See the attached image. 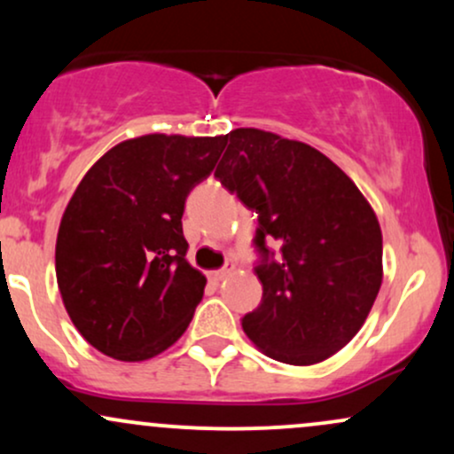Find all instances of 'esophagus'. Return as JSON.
Returning <instances> with one entry per match:
<instances>
[{
    "mask_svg": "<svg viewBox=\"0 0 454 454\" xmlns=\"http://www.w3.org/2000/svg\"><path fill=\"white\" fill-rule=\"evenodd\" d=\"M232 270H234V262H226V264H223V267H222L220 270H213V273H211V278L215 279V281H222L223 278H228V275H231Z\"/></svg>",
    "mask_w": 454,
    "mask_h": 454,
    "instance_id": "obj_1",
    "label": "esophagus"
}]
</instances>
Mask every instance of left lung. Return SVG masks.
<instances>
[{"label":"left lung","mask_w":454,"mask_h":454,"mask_svg":"<svg viewBox=\"0 0 454 454\" xmlns=\"http://www.w3.org/2000/svg\"><path fill=\"white\" fill-rule=\"evenodd\" d=\"M226 144L217 181L258 213L262 301L243 316L245 335L279 363L325 361L356 335L382 284L376 213L309 145L254 128L232 129Z\"/></svg>","instance_id":"1"}]
</instances>
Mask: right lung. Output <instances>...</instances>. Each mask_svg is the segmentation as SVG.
Returning <instances> with one entry per match:
<instances>
[{"label": "right lung", "mask_w": 454, "mask_h": 454, "mask_svg": "<svg viewBox=\"0 0 454 454\" xmlns=\"http://www.w3.org/2000/svg\"><path fill=\"white\" fill-rule=\"evenodd\" d=\"M223 140L147 134L119 143L67 202L57 284L78 333L106 356L147 361L192 322L207 279L185 260L181 217Z\"/></svg>", "instance_id": "obj_1"}]
</instances>
